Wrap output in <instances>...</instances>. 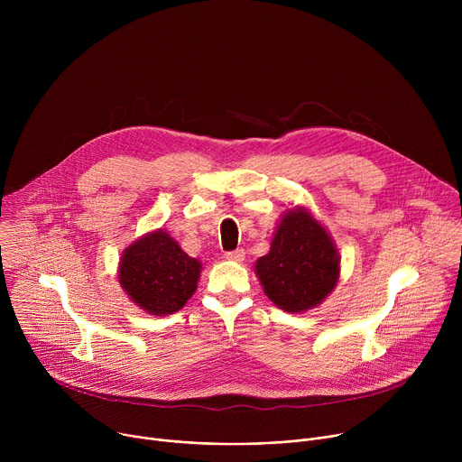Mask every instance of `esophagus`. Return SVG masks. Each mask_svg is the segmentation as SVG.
<instances>
[{"mask_svg": "<svg viewBox=\"0 0 462 462\" xmlns=\"http://www.w3.org/2000/svg\"><path fill=\"white\" fill-rule=\"evenodd\" d=\"M225 255H226V259H228V261L241 263V261L245 259V250H241V248H239V250H232V252H226Z\"/></svg>", "mask_w": 462, "mask_h": 462, "instance_id": "esophagus-1", "label": "esophagus"}]
</instances>
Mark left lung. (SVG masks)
I'll use <instances>...</instances> for the list:
<instances>
[{
  "label": "left lung",
  "mask_w": 462,
  "mask_h": 462,
  "mask_svg": "<svg viewBox=\"0 0 462 462\" xmlns=\"http://www.w3.org/2000/svg\"><path fill=\"white\" fill-rule=\"evenodd\" d=\"M254 273L269 300L285 312H305L331 294L340 278V254L325 226L305 208L283 212L267 255Z\"/></svg>",
  "instance_id": "8db88e82"
}]
</instances>
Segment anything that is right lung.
Segmentation results:
<instances>
[{
	"label": "right lung",
	"instance_id": "add662e5",
	"mask_svg": "<svg viewBox=\"0 0 462 462\" xmlns=\"http://www.w3.org/2000/svg\"><path fill=\"white\" fill-rule=\"evenodd\" d=\"M203 263L189 257L162 228L131 243L118 261V283L127 298L152 316L180 310L193 296Z\"/></svg>",
	"mask_w": 462,
	"mask_h": 462
}]
</instances>
